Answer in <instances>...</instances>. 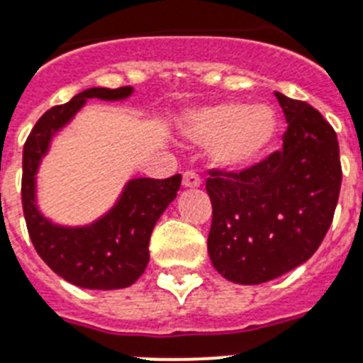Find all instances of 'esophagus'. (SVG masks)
<instances>
[{"instance_id":"34e87169","label":"esophagus","mask_w":363,"mask_h":363,"mask_svg":"<svg viewBox=\"0 0 363 363\" xmlns=\"http://www.w3.org/2000/svg\"><path fill=\"white\" fill-rule=\"evenodd\" d=\"M201 179L194 172H186L182 175V188H199Z\"/></svg>"}]
</instances>
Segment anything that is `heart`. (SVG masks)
Segmentation results:
<instances>
[{"mask_svg":"<svg viewBox=\"0 0 363 363\" xmlns=\"http://www.w3.org/2000/svg\"><path fill=\"white\" fill-rule=\"evenodd\" d=\"M277 129L275 111L264 103H216L190 111L182 120V135L191 144L210 145L212 164L230 172L257 164L273 144Z\"/></svg>","mask_w":363,"mask_h":363,"instance_id":"heart-1","label":"heart"}]
</instances>
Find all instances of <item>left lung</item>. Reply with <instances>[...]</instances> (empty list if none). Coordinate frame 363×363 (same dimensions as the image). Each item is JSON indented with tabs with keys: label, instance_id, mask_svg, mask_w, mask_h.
<instances>
[{
	"label": "left lung",
	"instance_id": "left-lung-1",
	"mask_svg": "<svg viewBox=\"0 0 363 363\" xmlns=\"http://www.w3.org/2000/svg\"><path fill=\"white\" fill-rule=\"evenodd\" d=\"M282 149L238 173L210 172L208 255L219 275L262 284L304 264L334 218L342 186L337 136L308 103L275 92Z\"/></svg>",
	"mask_w": 363,
	"mask_h": 363
}]
</instances>
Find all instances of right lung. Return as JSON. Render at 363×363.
I'll return each instance as SVG.
<instances>
[{
    "label": "right lung",
    "mask_w": 363,
    "mask_h": 363,
    "mask_svg": "<svg viewBox=\"0 0 363 363\" xmlns=\"http://www.w3.org/2000/svg\"><path fill=\"white\" fill-rule=\"evenodd\" d=\"M133 86L88 88L36 121L23 145L21 205L36 252L59 277L86 290H120L135 284L149 262V238L158 218L177 197L181 175L130 179L106 214L79 227L53 223L36 203V173L53 136L75 118L88 99L123 101Z\"/></svg>",
    "instance_id": "1"
}]
</instances>
